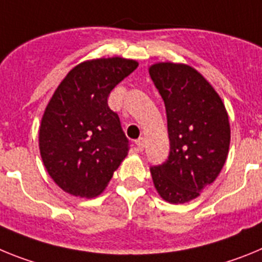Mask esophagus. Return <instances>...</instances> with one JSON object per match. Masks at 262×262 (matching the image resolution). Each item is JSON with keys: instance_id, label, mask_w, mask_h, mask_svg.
<instances>
[{"instance_id": "1", "label": "esophagus", "mask_w": 262, "mask_h": 262, "mask_svg": "<svg viewBox=\"0 0 262 262\" xmlns=\"http://www.w3.org/2000/svg\"><path fill=\"white\" fill-rule=\"evenodd\" d=\"M135 144H136V147H138L139 151H143V149H144V139L139 138L138 140L135 142Z\"/></svg>"}]
</instances>
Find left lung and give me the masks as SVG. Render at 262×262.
Instances as JSON below:
<instances>
[{
    "instance_id": "1",
    "label": "left lung",
    "mask_w": 262,
    "mask_h": 262,
    "mask_svg": "<svg viewBox=\"0 0 262 262\" xmlns=\"http://www.w3.org/2000/svg\"><path fill=\"white\" fill-rule=\"evenodd\" d=\"M149 76L165 103L170 142L168 160L151 168L152 180L165 202L182 205L198 198L221 173L231 142L228 113L193 67L156 62Z\"/></svg>"
}]
</instances>
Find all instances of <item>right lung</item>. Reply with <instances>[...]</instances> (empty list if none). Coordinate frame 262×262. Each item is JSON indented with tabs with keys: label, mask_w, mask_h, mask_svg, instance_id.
Returning <instances> with one entry per match:
<instances>
[{
	"label": "right lung",
	"mask_w": 262,
	"mask_h": 262,
	"mask_svg": "<svg viewBox=\"0 0 262 262\" xmlns=\"http://www.w3.org/2000/svg\"><path fill=\"white\" fill-rule=\"evenodd\" d=\"M136 60L101 57L71 69L51 97L39 127V149L48 174L71 195L94 198L128 155V140L110 92L138 68Z\"/></svg>",
	"instance_id": "obj_1"
}]
</instances>
